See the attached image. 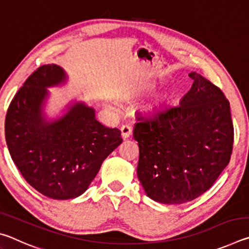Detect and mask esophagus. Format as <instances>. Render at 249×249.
<instances>
[{"instance_id":"34e87169","label":"esophagus","mask_w":249,"mask_h":249,"mask_svg":"<svg viewBox=\"0 0 249 249\" xmlns=\"http://www.w3.org/2000/svg\"><path fill=\"white\" fill-rule=\"evenodd\" d=\"M121 135L124 140L128 138L130 135H132V127H130L129 125H123L121 127Z\"/></svg>"}]
</instances>
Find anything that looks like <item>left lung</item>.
<instances>
[{
	"instance_id": "8db88e82",
	"label": "left lung",
	"mask_w": 249,
	"mask_h": 249,
	"mask_svg": "<svg viewBox=\"0 0 249 249\" xmlns=\"http://www.w3.org/2000/svg\"><path fill=\"white\" fill-rule=\"evenodd\" d=\"M189 75L193 84L179 105L138 117L133 132L140 146L138 179L147 196L163 204L203 195L229 165L233 150L230 102L201 74Z\"/></svg>"
}]
</instances>
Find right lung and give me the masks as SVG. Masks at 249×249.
I'll use <instances>...</instances> for the list:
<instances>
[{"label": "right lung", "instance_id": "right-lung-1", "mask_svg": "<svg viewBox=\"0 0 249 249\" xmlns=\"http://www.w3.org/2000/svg\"><path fill=\"white\" fill-rule=\"evenodd\" d=\"M67 81L60 66L39 67L15 94L5 119L7 148L18 169L34 189L54 200L86 192L102 162L123 142L120 129L101 124L95 109L83 101L72 100L60 115L49 119L48 88Z\"/></svg>", "mask_w": 249, "mask_h": 249}]
</instances>
